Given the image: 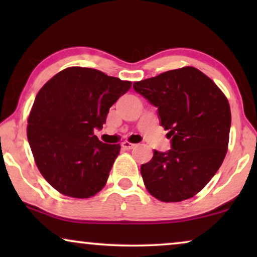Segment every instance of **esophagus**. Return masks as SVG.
I'll use <instances>...</instances> for the list:
<instances>
[{
    "instance_id": "esophagus-1",
    "label": "esophagus",
    "mask_w": 257,
    "mask_h": 257,
    "mask_svg": "<svg viewBox=\"0 0 257 257\" xmlns=\"http://www.w3.org/2000/svg\"><path fill=\"white\" fill-rule=\"evenodd\" d=\"M135 146H136V144H132V143H130V142H124V143L121 144V147L124 150H132Z\"/></svg>"
}]
</instances>
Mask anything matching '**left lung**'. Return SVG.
Returning a JSON list of instances; mask_svg holds the SVG:
<instances>
[{"mask_svg": "<svg viewBox=\"0 0 257 257\" xmlns=\"http://www.w3.org/2000/svg\"><path fill=\"white\" fill-rule=\"evenodd\" d=\"M136 92L158 108L171 150H154L140 172L151 195L164 202L189 199L208 184L226 157L230 107L216 84L185 66L133 83Z\"/></svg>", "mask_w": 257, "mask_h": 257, "instance_id": "1", "label": "left lung"}]
</instances>
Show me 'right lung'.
<instances>
[{"label": "right lung", "mask_w": 257, "mask_h": 257, "mask_svg": "<svg viewBox=\"0 0 257 257\" xmlns=\"http://www.w3.org/2000/svg\"><path fill=\"white\" fill-rule=\"evenodd\" d=\"M132 83L96 69L72 66L52 77L35 98L27 136L38 170L62 194L86 199L101 191L119 144L93 135Z\"/></svg>", "instance_id": "add662e5"}]
</instances>
